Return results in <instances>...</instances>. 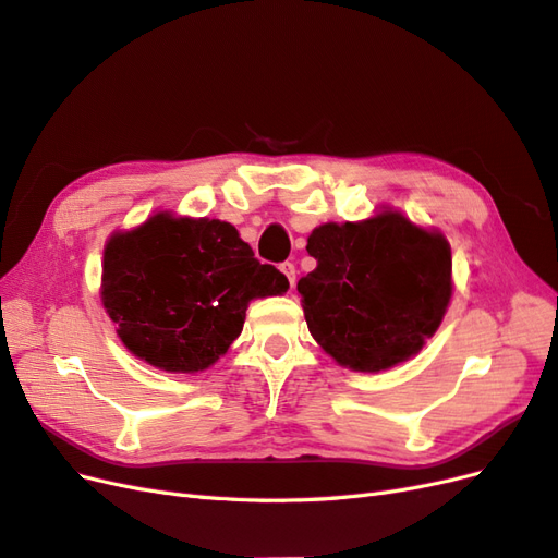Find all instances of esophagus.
<instances>
[{
    "mask_svg": "<svg viewBox=\"0 0 558 558\" xmlns=\"http://www.w3.org/2000/svg\"><path fill=\"white\" fill-rule=\"evenodd\" d=\"M280 271H282V276L287 278V282L294 284V280H296V266H294L292 262H282V264H280Z\"/></svg>",
    "mask_w": 558,
    "mask_h": 558,
    "instance_id": "obj_1",
    "label": "esophagus"
}]
</instances>
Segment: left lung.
Returning <instances> with one entry per match:
<instances>
[{"label": "left lung", "mask_w": 558, "mask_h": 558, "mask_svg": "<svg viewBox=\"0 0 558 558\" xmlns=\"http://www.w3.org/2000/svg\"><path fill=\"white\" fill-rule=\"evenodd\" d=\"M317 268L299 280L303 315L338 364L385 371L417 354L452 296V253L442 233L399 213L322 225L308 239Z\"/></svg>", "instance_id": "obj_1"}]
</instances>
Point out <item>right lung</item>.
I'll use <instances>...</instances> for the list:
<instances>
[{
  "label": "right lung",
  "mask_w": 558,
  "mask_h": 558,
  "mask_svg": "<svg viewBox=\"0 0 558 558\" xmlns=\"http://www.w3.org/2000/svg\"><path fill=\"white\" fill-rule=\"evenodd\" d=\"M236 227L157 213L104 250L101 301L130 352L148 364L196 373L239 338L247 303L287 292Z\"/></svg>",
  "instance_id": "1"
}]
</instances>
